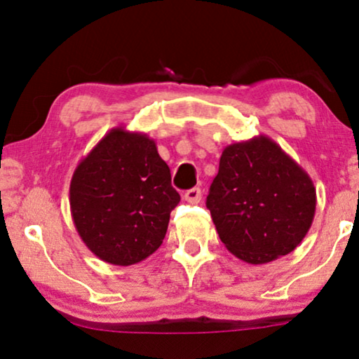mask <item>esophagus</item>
I'll return each mask as SVG.
<instances>
[{
  "instance_id": "obj_1",
  "label": "esophagus",
  "mask_w": 359,
  "mask_h": 359,
  "mask_svg": "<svg viewBox=\"0 0 359 359\" xmlns=\"http://www.w3.org/2000/svg\"><path fill=\"white\" fill-rule=\"evenodd\" d=\"M184 201H188V203L191 204H198L201 198H203V191H201L199 188H193V189H188L184 193Z\"/></svg>"
}]
</instances>
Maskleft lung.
<instances>
[{
	"mask_svg": "<svg viewBox=\"0 0 359 359\" xmlns=\"http://www.w3.org/2000/svg\"><path fill=\"white\" fill-rule=\"evenodd\" d=\"M316 204L307 171L263 134L225 147L205 203L225 248L250 264L294 252Z\"/></svg>",
	"mask_w": 359,
	"mask_h": 359,
	"instance_id": "obj_1",
	"label": "left lung"
}]
</instances>
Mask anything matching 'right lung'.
Segmentation results:
<instances>
[{
  "instance_id": "add662e5",
  "label": "right lung",
  "mask_w": 359,
  "mask_h": 359,
  "mask_svg": "<svg viewBox=\"0 0 359 359\" xmlns=\"http://www.w3.org/2000/svg\"><path fill=\"white\" fill-rule=\"evenodd\" d=\"M178 203L155 140L124 126L83 156L70 181L78 235L93 255L116 266L144 262L160 248Z\"/></svg>"
}]
</instances>
